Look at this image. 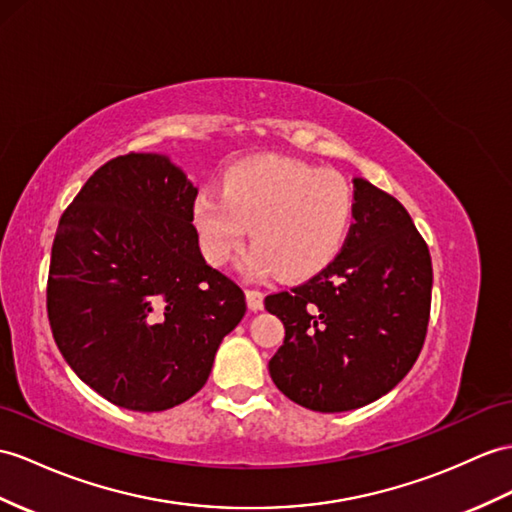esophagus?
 Instances as JSON below:
<instances>
[{
    "mask_svg": "<svg viewBox=\"0 0 512 512\" xmlns=\"http://www.w3.org/2000/svg\"><path fill=\"white\" fill-rule=\"evenodd\" d=\"M245 297H247V306L249 310H263L265 306V295L260 289H247L245 291Z\"/></svg>",
    "mask_w": 512,
    "mask_h": 512,
    "instance_id": "obj_1",
    "label": "esophagus"
}]
</instances>
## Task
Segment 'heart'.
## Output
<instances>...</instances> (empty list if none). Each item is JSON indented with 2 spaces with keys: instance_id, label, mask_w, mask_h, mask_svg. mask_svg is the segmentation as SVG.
Instances as JSON below:
<instances>
[{
  "instance_id": "obj_1",
  "label": "heart",
  "mask_w": 512,
  "mask_h": 512,
  "mask_svg": "<svg viewBox=\"0 0 512 512\" xmlns=\"http://www.w3.org/2000/svg\"><path fill=\"white\" fill-rule=\"evenodd\" d=\"M356 199L339 173L302 160L254 156L221 178V195L199 193L193 221L208 263L226 265L245 243L252 276L280 273L289 282L315 278L330 267L350 234Z\"/></svg>"
}]
</instances>
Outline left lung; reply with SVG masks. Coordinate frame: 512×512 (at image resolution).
Segmentation results:
<instances>
[{"instance_id":"1","label":"left lung","mask_w":512,"mask_h":512,"mask_svg":"<svg viewBox=\"0 0 512 512\" xmlns=\"http://www.w3.org/2000/svg\"><path fill=\"white\" fill-rule=\"evenodd\" d=\"M354 223L330 267L265 308L284 323L271 380L295 404L343 413L400 382L426 341L432 299L430 249L406 208L354 180Z\"/></svg>"}]
</instances>
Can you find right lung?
<instances>
[{
  "instance_id": "right-lung-1",
  "label": "right lung",
  "mask_w": 512,
  "mask_h": 512,
  "mask_svg": "<svg viewBox=\"0 0 512 512\" xmlns=\"http://www.w3.org/2000/svg\"><path fill=\"white\" fill-rule=\"evenodd\" d=\"M197 186L158 154H123L58 221L47 317L60 354L108 402L158 413L206 384L243 319L239 284L210 267L193 226Z\"/></svg>"
}]
</instances>
